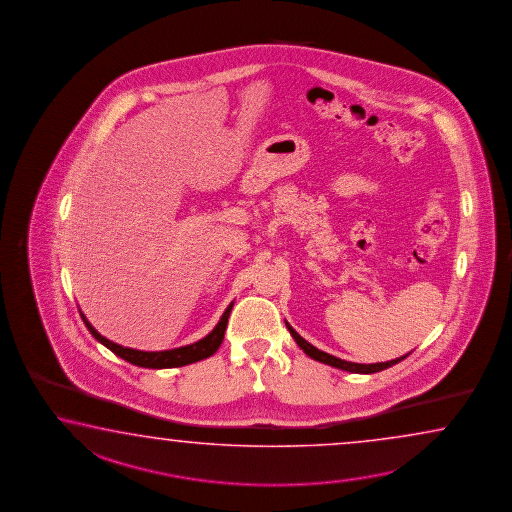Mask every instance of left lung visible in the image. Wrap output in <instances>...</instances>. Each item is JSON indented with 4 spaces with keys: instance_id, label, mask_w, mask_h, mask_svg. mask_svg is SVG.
<instances>
[{
    "instance_id": "8db88e82",
    "label": "left lung",
    "mask_w": 512,
    "mask_h": 512,
    "mask_svg": "<svg viewBox=\"0 0 512 512\" xmlns=\"http://www.w3.org/2000/svg\"><path fill=\"white\" fill-rule=\"evenodd\" d=\"M286 328L290 330V334H292L293 339H295V343L301 346V350H303L304 354L310 355L312 359L319 361V363L335 366V368H339V370H346V372H352V374H376V372H381V370H385V368H390V366L397 365L399 361H403L405 357L410 355V352H408L407 355H401V357L392 359V361H386V363L359 365V363H350V361L339 359V357H335V355L326 354V352H323V350H319V348H315V346L310 345L306 339H303L301 335L297 334V332L293 330L292 326H290V323H286Z\"/></svg>"
}]
</instances>
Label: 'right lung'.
Returning <instances> with one entry per match:
<instances>
[{
  "instance_id": "obj_1",
  "label": "right lung",
  "mask_w": 512,
  "mask_h": 512,
  "mask_svg": "<svg viewBox=\"0 0 512 512\" xmlns=\"http://www.w3.org/2000/svg\"><path fill=\"white\" fill-rule=\"evenodd\" d=\"M231 308H233V303L226 308V312L222 313L217 326L204 339H200V341L193 343V345L180 346V348H173V350H162V352H142V350H135V348L116 345L113 341L105 339L104 335L98 334L94 330L93 324L85 319L84 313L80 312V315H82L85 326L93 334L94 339L107 346L113 354L126 359L127 363L144 366V368H177V366L191 365V363L202 361V359H206V357L215 354L219 350V346L222 345V339H224L226 326H228Z\"/></svg>"
}]
</instances>
